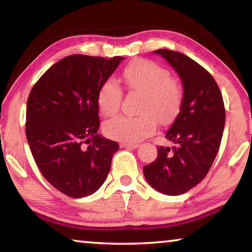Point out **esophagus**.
Segmentation results:
<instances>
[{"label": "esophagus", "instance_id": "34e87169", "mask_svg": "<svg viewBox=\"0 0 252 252\" xmlns=\"http://www.w3.org/2000/svg\"><path fill=\"white\" fill-rule=\"evenodd\" d=\"M121 147H126V149H137L139 145L138 144H135V143H121L120 144Z\"/></svg>", "mask_w": 252, "mask_h": 252}]
</instances>
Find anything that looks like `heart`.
<instances>
[{
    "label": "heart",
    "mask_w": 252,
    "mask_h": 252,
    "mask_svg": "<svg viewBox=\"0 0 252 252\" xmlns=\"http://www.w3.org/2000/svg\"><path fill=\"white\" fill-rule=\"evenodd\" d=\"M123 80L129 89L143 93L139 116L120 115L107 121L105 135L124 143H137L154 132L158 117L168 122L179 114L183 102V90L170 72L149 60H136L123 70ZM98 105L106 116L119 112L122 89L116 79L107 78L98 91Z\"/></svg>",
    "instance_id": "obj_1"
}]
</instances>
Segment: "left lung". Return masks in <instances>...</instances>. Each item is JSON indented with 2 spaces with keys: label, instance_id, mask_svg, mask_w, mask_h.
<instances>
[{
  "label": "left lung",
  "instance_id": "1",
  "mask_svg": "<svg viewBox=\"0 0 252 252\" xmlns=\"http://www.w3.org/2000/svg\"><path fill=\"white\" fill-rule=\"evenodd\" d=\"M179 73L183 102L166 138L173 147H158L157 159L144 167L151 187L177 196L202 182L219 151L224 126L223 99L212 75L182 53L158 49Z\"/></svg>",
  "mask_w": 252,
  "mask_h": 252
}]
</instances>
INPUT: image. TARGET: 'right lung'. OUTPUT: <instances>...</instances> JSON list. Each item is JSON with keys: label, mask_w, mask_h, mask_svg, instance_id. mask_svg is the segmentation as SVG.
<instances>
[{"label": "right lung", "mask_w": 252, "mask_h": 252, "mask_svg": "<svg viewBox=\"0 0 252 252\" xmlns=\"http://www.w3.org/2000/svg\"><path fill=\"white\" fill-rule=\"evenodd\" d=\"M123 59L66 56L50 66L30 92L26 138L32 156L43 177L72 198L94 193L102 186L120 149L96 133V98L101 84Z\"/></svg>", "instance_id": "obj_1"}]
</instances>
